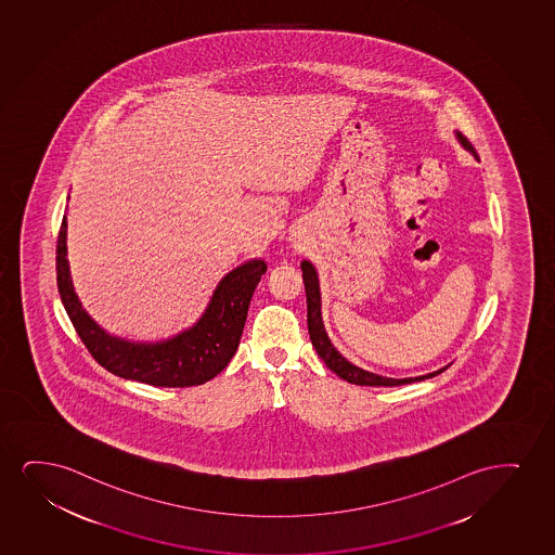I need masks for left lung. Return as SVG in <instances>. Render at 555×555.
I'll return each instance as SVG.
<instances>
[{"label": "left lung", "instance_id": "left-lung-1", "mask_svg": "<svg viewBox=\"0 0 555 555\" xmlns=\"http://www.w3.org/2000/svg\"><path fill=\"white\" fill-rule=\"evenodd\" d=\"M455 138L465 151L470 152L478 159L475 146L468 143L467 138H463L460 131H455ZM301 271L305 294H307V324H309L310 340H312V346L317 348L318 356L324 360L325 365L332 369L333 373L340 376L343 380L358 384V386L391 388V386H401V384L433 378V376L440 375L444 369H448L447 365V367L439 369V371H433V373L422 376H411V378H388V376L375 375V373H369L365 369L356 367L353 363L343 358V353L338 352L330 337H327V333H325L324 320H322V294H320L317 267L312 266L309 259H302Z\"/></svg>", "mask_w": 555, "mask_h": 555}]
</instances>
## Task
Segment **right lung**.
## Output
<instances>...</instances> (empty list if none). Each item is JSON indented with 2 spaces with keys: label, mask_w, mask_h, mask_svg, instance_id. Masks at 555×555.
Returning <instances> with one entry per match:
<instances>
[{
  "label": "right lung",
  "mask_w": 555,
  "mask_h": 555,
  "mask_svg": "<svg viewBox=\"0 0 555 555\" xmlns=\"http://www.w3.org/2000/svg\"><path fill=\"white\" fill-rule=\"evenodd\" d=\"M266 271V261L258 258L231 269L192 327L164 340L141 343L105 332L82 307L69 271L65 217L56 246L60 297L88 352L108 373L158 388L199 386L222 373L235 356L254 289Z\"/></svg>",
  "instance_id": "obj_1"
}]
</instances>
